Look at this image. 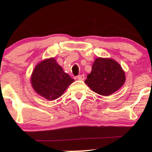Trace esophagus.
Instances as JSON below:
<instances>
[{
    "label": "esophagus",
    "mask_w": 152,
    "mask_h": 152,
    "mask_svg": "<svg viewBox=\"0 0 152 152\" xmlns=\"http://www.w3.org/2000/svg\"><path fill=\"white\" fill-rule=\"evenodd\" d=\"M84 75L83 74H81V75H78V76H77V78L78 80H80V81H83V80H84Z\"/></svg>",
    "instance_id": "34e87169"
}]
</instances>
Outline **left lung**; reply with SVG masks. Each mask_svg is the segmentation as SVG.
I'll use <instances>...</instances> for the list:
<instances>
[{"label":"left lung","mask_w":152,"mask_h":152,"mask_svg":"<svg viewBox=\"0 0 152 152\" xmlns=\"http://www.w3.org/2000/svg\"><path fill=\"white\" fill-rule=\"evenodd\" d=\"M125 74L117 62L110 58H98L85 83L94 92L102 96L114 93L124 83Z\"/></svg>","instance_id":"obj_1"}]
</instances>
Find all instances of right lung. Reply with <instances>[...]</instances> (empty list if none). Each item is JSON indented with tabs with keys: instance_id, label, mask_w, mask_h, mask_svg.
Instances as JSON below:
<instances>
[{
	"instance_id": "obj_1",
	"label": "right lung",
	"mask_w": 152,
	"mask_h": 152,
	"mask_svg": "<svg viewBox=\"0 0 152 152\" xmlns=\"http://www.w3.org/2000/svg\"><path fill=\"white\" fill-rule=\"evenodd\" d=\"M74 81L53 58L38 64L31 76L33 88L36 93L48 100H54L61 96Z\"/></svg>"
}]
</instances>
